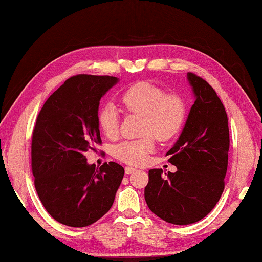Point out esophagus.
<instances>
[{"label": "esophagus", "instance_id": "esophagus-1", "mask_svg": "<svg viewBox=\"0 0 262 262\" xmlns=\"http://www.w3.org/2000/svg\"><path fill=\"white\" fill-rule=\"evenodd\" d=\"M135 171H136V169L135 168H132V166H126V168H125L126 174H132V173H134Z\"/></svg>", "mask_w": 262, "mask_h": 262}]
</instances>
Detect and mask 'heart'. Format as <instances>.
Returning a JSON list of instances; mask_svg holds the SVG:
<instances>
[{"label": "heart", "instance_id": "1", "mask_svg": "<svg viewBox=\"0 0 262 262\" xmlns=\"http://www.w3.org/2000/svg\"><path fill=\"white\" fill-rule=\"evenodd\" d=\"M119 101L129 113L144 117L140 140L124 141L114 147V155L128 164L146 162L155 148V139L169 141L181 130L186 118V103L177 93H164L152 82L141 81L121 93ZM98 125L103 134L114 138L119 130L118 111L113 104H105L98 113Z\"/></svg>", "mask_w": 262, "mask_h": 262}]
</instances>
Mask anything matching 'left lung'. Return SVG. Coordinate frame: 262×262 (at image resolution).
I'll list each match as a JSON object with an SVG mask.
<instances>
[{"mask_svg": "<svg viewBox=\"0 0 262 262\" xmlns=\"http://www.w3.org/2000/svg\"><path fill=\"white\" fill-rule=\"evenodd\" d=\"M187 77L196 100L179 138L166 153L178 170L165 176L162 169L149 170L144 191L148 208L176 225L196 223L215 207L225 187L230 148L221 99L200 76L189 72Z\"/></svg>", "mask_w": 262, "mask_h": 262, "instance_id": "obj_1", "label": "left lung"}]
</instances>
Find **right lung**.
I'll list each match as a JSON object with an SVG mask.
<instances>
[{
    "instance_id": "obj_1",
    "label": "right lung",
    "mask_w": 262,
    "mask_h": 262,
    "mask_svg": "<svg viewBox=\"0 0 262 262\" xmlns=\"http://www.w3.org/2000/svg\"><path fill=\"white\" fill-rule=\"evenodd\" d=\"M118 79L79 74L64 82L37 117L31 169L38 197L48 214L72 227L93 224L114 204L125 170L116 162L88 164L85 153L101 144L100 99Z\"/></svg>"
}]
</instances>
